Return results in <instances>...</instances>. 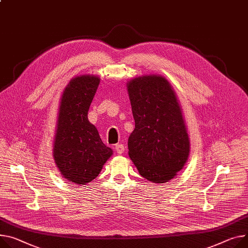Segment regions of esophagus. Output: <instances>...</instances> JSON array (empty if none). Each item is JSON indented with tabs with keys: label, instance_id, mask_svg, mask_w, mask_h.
I'll list each match as a JSON object with an SVG mask.
<instances>
[{
	"label": "esophagus",
	"instance_id": "34e87169",
	"mask_svg": "<svg viewBox=\"0 0 248 248\" xmlns=\"http://www.w3.org/2000/svg\"><path fill=\"white\" fill-rule=\"evenodd\" d=\"M115 150L118 154H122L125 152V146L123 144H117L115 145Z\"/></svg>",
	"mask_w": 248,
	"mask_h": 248
}]
</instances>
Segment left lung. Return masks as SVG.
Wrapping results in <instances>:
<instances>
[{
  "instance_id": "obj_1",
  "label": "left lung",
  "mask_w": 248,
  "mask_h": 248,
  "mask_svg": "<svg viewBox=\"0 0 248 248\" xmlns=\"http://www.w3.org/2000/svg\"><path fill=\"white\" fill-rule=\"evenodd\" d=\"M135 129L128 139L129 157L146 180L163 184L185 166L189 140L176 94L163 76L128 82Z\"/></svg>"
}]
</instances>
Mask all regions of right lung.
<instances>
[{
    "instance_id": "add662e5",
    "label": "right lung",
    "mask_w": 248,
    "mask_h": 248,
    "mask_svg": "<svg viewBox=\"0 0 248 248\" xmlns=\"http://www.w3.org/2000/svg\"><path fill=\"white\" fill-rule=\"evenodd\" d=\"M99 81L93 75L73 78L63 91L60 106L53 157L62 175L75 184L94 180L112 155L87 118Z\"/></svg>"
}]
</instances>
